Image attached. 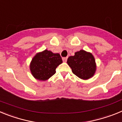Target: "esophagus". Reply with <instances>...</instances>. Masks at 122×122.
I'll list each match as a JSON object with an SVG mask.
<instances>
[{"instance_id":"esophagus-1","label":"esophagus","mask_w":122,"mask_h":122,"mask_svg":"<svg viewBox=\"0 0 122 122\" xmlns=\"http://www.w3.org/2000/svg\"><path fill=\"white\" fill-rule=\"evenodd\" d=\"M67 59H68L67 57H63V58H62V60H63V61L64 62H66V61H67Z\"/></svg>"}]
</instances>
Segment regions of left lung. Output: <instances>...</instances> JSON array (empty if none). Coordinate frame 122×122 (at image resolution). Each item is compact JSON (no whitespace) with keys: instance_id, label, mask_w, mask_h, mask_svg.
Here are the masks:
<instances>
[{"instance_id":"1","label":"left lung","mask_w":122,"mask_h":122,"mask_svg":"<svg viewBox=\"0 0 122 122\" xmlns=\"http://www.w3.org/2000/svg\"><path fill=\"white\" fill-rule=\"evenodd\" d=\"M67 63L73 74L82 79H88L95 73L96 64L93 56L89 52L81 50L74 56L69 57Z\"/></svg>"}]
</instances>
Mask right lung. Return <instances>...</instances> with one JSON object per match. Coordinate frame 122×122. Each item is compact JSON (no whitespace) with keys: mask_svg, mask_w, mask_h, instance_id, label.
I'll list each match as a JSON object with an SVG mask.
<instances>
[{"mask_svg":"<svg viewBox=\"0 0 122 122\" xmlns=\"http://www.w3.org/2000/svg\"><path fill=\"white\" fill-rule=\"evenodd\" d=\"M62 63V59L59 54H54L46 49L33 58L30 68L35 78L46 81L56 73V68Z\"/></svg>","mask_w":122,"mask_h":122,"instance_id":"1","label":"right lung"}]
</instances>
